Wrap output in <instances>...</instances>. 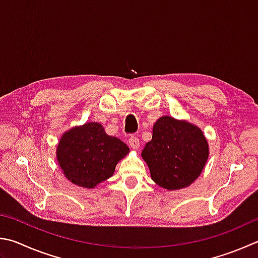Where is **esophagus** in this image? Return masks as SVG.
Listing matches in <instances>:
<instances>
[{"label": "esophagus", "mask_w": 258, "mask_h": 258, "mask_svg": "<svg viewBox=\"0 0 258 258\" xmlns=\"http://www.w3.org/2000/svg\"><path fill=\"white\" fill-rule=\"evenodd\" d=\"M128 145H130V147L132 148L133 150H138L139 147H140L139 139H138V138H134V137L130 138V140H128Z\"/></svg>", "instance_id": "34e87169"}]
</instances>
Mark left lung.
<instances>
[{"mask_svg":"<svg viewBox=\"0 0 258 258\" xmlns=\"http://www.w3.org/2000/svg\"><path fill=\"white\" fill-rule=\"evenodd\" d=\"M209 154V143L202 130L185 119L162 116L154 123L152 140L141 156L157 185L177 190L198 179Z\"/></svg>","mask_w":258,"mask_h":258,"instance_id":"1","label":"left lung"}]
</instances>
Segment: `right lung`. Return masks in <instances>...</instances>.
I'll return each instance as SVG.
<instances>
[{
    "label": "right lung",
    "instance_id": "right-lung-1",
    "mask_svg": "<svg viewBox=\"0 0 258 258\" xmlns=\"http://www.w3.org/2000/svg\"><path fill=\"white\" fill-rule=\"evenodd\" d=\"M128 152L127 145L107 134L101 124L89 121L63 133L56 159L69 181L90 189L113 176L117 162Z\"/></svg>",
    "mask_w": 258,
    "mask_h": 258
}]
</instances>
